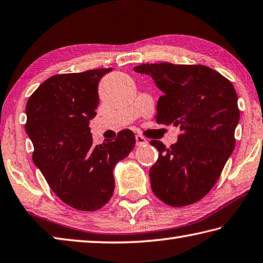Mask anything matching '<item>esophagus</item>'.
Segmentation results:
<instances>
[{"instance_id":"esophagus-1","label":"esophagus","mask_w":263,"mask_h":263,"mask_svg":"<svg viewBox=\"0 0 263 263\" xmlns=\"http://www.w3.org/2000/svg\"><path fill=\"white\" fill-rule=\"evenodd\" d=\"M136 142H137V146H142V145H146L148 141L142 136L137 135L136 136Z\"/></svg>"}]
</instances>
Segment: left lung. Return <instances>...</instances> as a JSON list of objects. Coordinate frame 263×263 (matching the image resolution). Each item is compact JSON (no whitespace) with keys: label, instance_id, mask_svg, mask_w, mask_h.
Returning <instances> with one entry per match:
<instances>
[{"label":"left lung","instance_id":"1","mask_svg":"<svg viewBox=\"0 0 263 263\" xmlns=\"http://www.w3.org/2000/svg\"><path fill=\"white\" fill-rule=\"evenodd\" d=\"M135 71L151 76L163 92L156 122L174 124L181 131L170 148L151 141L159 151L149 170L153 192L173 207L197 202L212 190L235 149L239 122L235 87L206 65L164 62L138 65Z\"/></svg>","mask_w":263,"mask_h":263}]
</instances>
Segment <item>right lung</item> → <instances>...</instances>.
<instances>
[{
	"mask_svg": "<svg viewBox=\"0 0 263 263\" xmlns=\"http://www.w3.org/2000/svg\"><path fill=\"white\" fill-rule=\"evenodd\" d=\"M112 69L56 74L45 80L26 103L25 130L34 146L33 162L54 193L83 212L103 207L114 193L112 170L136 144L131 130L94 145L88 126L97 116L98 85Z\"/></svg>",
	"mask_w": 263,
	"mask_h": 263,
	"instance_id": "1",
	"label": "right lung"
}]
</instances>
